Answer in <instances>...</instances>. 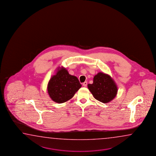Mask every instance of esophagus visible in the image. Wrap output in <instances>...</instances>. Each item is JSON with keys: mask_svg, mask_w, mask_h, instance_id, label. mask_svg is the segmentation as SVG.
<instances>
[{"mask_svg": "<svg viewBox=\"0 0 156 156\" xmlns=\"http://www.w3.org/2000/svg\"><path fill=\"white\" fill-rule=\"evenodd\" d=\"M87 83L85 81V82H84V83H83V85L84 86V87H86V86H87Z\"/></svg>", "mask_w": 156, "mask_h": 156, "instance_id": "obj_1", "label": "esophagus"}]
</instances>
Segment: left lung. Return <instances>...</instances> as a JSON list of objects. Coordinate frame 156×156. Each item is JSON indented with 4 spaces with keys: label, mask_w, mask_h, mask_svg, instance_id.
<instances>
[{
    "label": "left lung",
    "mask_w": 156,
    "mask_h": 156,
    "mask_svg": "<svg viewBox=\"0 0 156 156\" xmlns=\"http://www.w3.org/2000/svg\"><path fill=\"white\" fill-rule=\"evenodd\" d=\"M87 87L95 99L102 103L112 101L118 91L117 86L112 77L101 72L95 75L93 83L88 84Z\"/></svg>",
    "instance_id": "obj_1"
}]
</instances>
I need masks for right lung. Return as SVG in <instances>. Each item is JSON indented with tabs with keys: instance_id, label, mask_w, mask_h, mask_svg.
<instances>
[{
	"instance_id": "obj_1",
	"label": "right lung",
	"mask_w": 156,
	"mask_h": 156,
	"mask_svg": "<svg viewBox=\"0 0 156 156\" xmlns=\"http://www.w3.org/2000/svg\"><path fill=\"white\" fill-rule=\"evenodd\" d=\"M82 86L76 77L62 67L49 80L48 92L52 101L62 104L70 100Z\"/></svg>"
}]
</instances>
